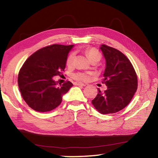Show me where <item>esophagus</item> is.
<instances>
[{
  "label": "esophagus",
  "instance_id": "1",
  "mask_svg": "<svg viewBox=\"0 0 158 158\" xmlns=\"http://www.w3.org/2000/svg\"><path fill=\"white\" fill-rule=\"evenodd\" d=\"M74 85H81V86H85V84H83V83L78 82V81L74 82Z\"/></svg>",
  "mask_w": 158,
  "mask_h": 158
}]
</instances>
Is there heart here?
<instances>
[{
  "mask_svg": "<svg viewBox=\"0 0 158 158\" xmlns=\"http://www.w3.org/2000/svg\"><path fill=\"white\" fill-rule=\"evenodd\" d=\"M88 58L90 61L96 60V61H100L102 55L101 53L98 52V51L95 49V48H91V49H89L86 50L85 52ZM74 53H72L69 55L68 57V59H67V65L68 66H72L74 63ZM92 73H90V72H81V73H77L73 74V77L77 80H79V81H88L89 80L90 76H91Z\"/></svg>",
  "mask_w": 158,
  "mask_h": 158,
  "instance_id": "obj_1",
  "label": "heart"
}]
</instances>
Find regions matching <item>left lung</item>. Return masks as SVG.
<instances>
[{"label": "left lung", "instance_id": "obj_1", "mask_svg": "<svg viewBox=\"0 0 158 158\" xmlns=\"http://www.w3.org/2000/svg\"><path fill=\"white\" fill-rule=\"evenodd\" d=\"M106 60L102 83L105 92L98 89L92 100L94 107L102 114L122 110L130 102L137 89V77L130 60L120 51L102 44L100 47Z\"/></svg>", "mask_w": 158, "mask_h": 158}]
</instances>
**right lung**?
I'll return each mask as SVG.
<instances>
[{"label":"right lung","instance_id":"right-lung-1","mask_svg":"<svg viewBox=\"0 0 158 158\" xmlns=\"http://www.w3.org/2000/svg\"><path fill=\"white\" fill-rule=\"evenodd\" d=\"M74 44H53L37 50L21 68L18 85L21 94L31 109L39 112L52 111L60 105L63 96L73 84L58 85L53 77L60 75L65 68L68 55Z\"/></svg>","mask_w":158,"mask_h":158}]
</instances>
